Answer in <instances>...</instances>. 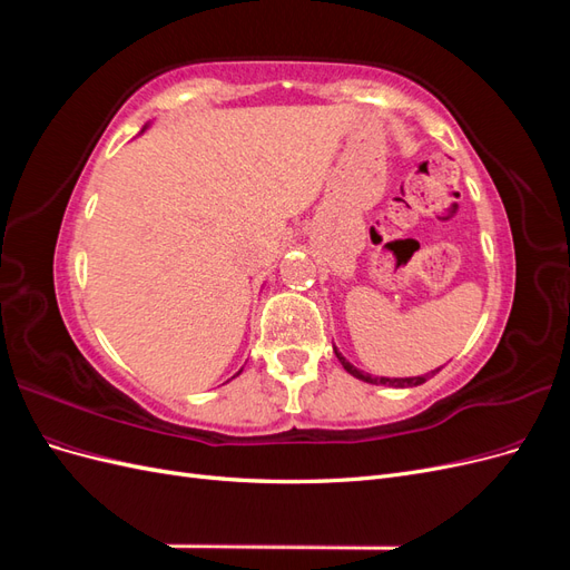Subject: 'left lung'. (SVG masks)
Returning a JSON list of instances; mask_svg holds the SVG:
<instances>
[{"label": "left lung", "instance_id": "1", "mask_svg": "<svg viewBox=\"0 0 570 570\" xmlns=\"http://www.w3.org/2000/svg\"><path fill=\"white\" fill-rule=\"evenodd\" d=\"M333 350H335V356L340 358V364L344 366V371H347L350 375H354V377H358V381H364V383H371V385H387V387H416V385H423L428 377H433L438 371H430V373H425V375H413V377H373L371 373H364V371H358L356 366H352L347 358H344L340 352H337V347L333 344Z\"/></svg>", "mask_w": 570, "mask_h": 570}]
</instances>
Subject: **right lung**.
<instances>
[{
  "label": "right lung",
  "instance_id": "obj_1",
  "mask_svg": "<svg viewBox=\"0 0 570 570\" xmlns=\"http://www.w3.org/2000/svg\"><path fill=\"white\" fill-rule=\"evenodd\" d=\"M147 126H149V124H147ZM147 126H145V128H142V132H145V130H147ZM239 373H243V371H237V375H239ZM233 377H235V375H233Z\"/></svg>",
  "mask_w": 570,
  "mask_h": 570
}]
</instances>
